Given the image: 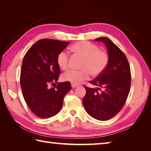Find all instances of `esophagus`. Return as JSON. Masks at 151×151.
<instances>
[{
  "label": "esophagus",
  "instance_id": "obj_1",
  "mask_svg": "<svg viewBox=\"0 0 151 151\" xmlns=\"http://www.w3.org/2000/svg\"><path fill=\"white\" fill-rule=\"evenodd\" d=\"M71 86H72V88H75V87H77L78 85H75V84H72Z\"/></svg>",
  "mask_w": 151,
  "mask_h": 151
}]
</instances>
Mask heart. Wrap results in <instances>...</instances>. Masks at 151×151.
<instances>
[{
	"instance_id": "obj_1",
	"label": "heart",
	"mask_w": 151,
	"mask_h": 151,
	"mask_svg": "<svg viewBox=\"0 0 151 151\" xmlns=\"http://www.w3.org/2000/svg\"><path fill=\"white\" fill-rule=\"evenodd\" d=\"M72 52L83 58L80 70H68L62 75L64 81L77 85L89 77L101 75L108 65L109 57L106 51L100 50L99 46L88 41L76 42L70 47ZM57 63L62 70H66L68 66V55L65 51H61L57 57Z\"/></svg>"
}]
</instances>
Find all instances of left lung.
<instances>
[{"instance_id": "1", "label": "left lung", "mask_w": 151, "mask_h": 151, "mask_svg": "<svg viewBox=\"0 0 151 151\" xmlns=\"http://www.w3.org/2000/svg\"><path fill=\"white\" fill-rule=\"evenodd\" d=\"M96 41L104 43L109 60L101 75L90 81L96 88L85 86L83 105L87 113L99 121L112 119L121 111L126 103L131 83V68L124 53L106 37Z\"/></svg>"}]
</instances>
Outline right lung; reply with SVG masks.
Wrapping results in <instances>:
<instances>
[{
    "mask_svg": "<svg viewBox=\"0 0 151 151\" xmlns=\"http://www.w3.org/2000/svg\"><path fill=\"white\" fill-rule=\"evenodd\" d=\"M55 39H40L35 42L23 58L20 83L22 95L30 111L41 119L57 114L63 106L65 94L71 90L70 82L57 83L60 70L57 63L58 53L69 44Z\"/></svg>",
    "mask_w": 151,
    "mask_h": 151,
    "instance_id": "1",
    "label": "right lung"
}]
</instances>
